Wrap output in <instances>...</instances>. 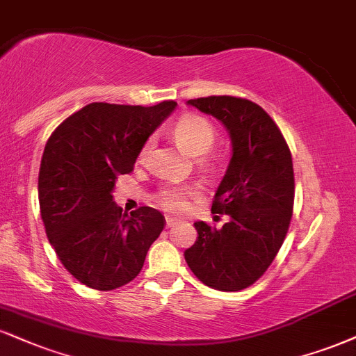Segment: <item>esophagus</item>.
I'll use <instances>...</instances> for the list:
<instances>
[{"label": "esophagus", "instance_id": "1", "mask_svg": "<svg viewBox=\"0 0 356 356\" xmlns=\"http://www.w3.org/2000/svg\"><path fill=\"white\" fill-rule=\"evenodd\" d=\"M175 224H177V220L174 217H165V227H174Z\"/></svg>", "mask_w": 356, "mask_h": 356}]
</instances>
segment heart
I'll use <instances>...</instances> for the list:
<instances>
[{"instance_id":"obj_1","label":"heart","mask_w":356,"mask_h":356,"mask_svg":"<svg viewBox=\"0 0 356 356\" xmlns=\"http://www.w3.org/2000/svg\"><path fill=\"white\" fill-rule=\"evenodd\" d=\"M174 137L187 154L200 157L211 151L213 140H216V129L211 121H207L202 115L187 114L175 122ZM149 147H151V140L144 144L143 151L139 154L140 159H144ZM194 194L195 191L192 187L167 186L157 194V202L169 212H182L187 207V199Z\"/></svg>"}]
</instances>
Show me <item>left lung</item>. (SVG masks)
I'll list each match as a JSON object with an SVG mask.
<instances>
[{"mask_svg": "<svg viewBox=\"0 0 356 356\" xmlns=\"http://www.w3.org/2000/svg\"><path fill=\"white\" fill-rule=\"evenodd\" d=\"M224 124L232 157L213 197L222 229L195 222L197 241L184 252L194 275L212 289L238 292L264 275L280 250L293 211V165L277 124L255 102L232 96L187 101Z\"/></svg>", "mask_w": 356, "mask_h": 356, "instance_id": "obj_1", "label": "left lung"}]
</instances>
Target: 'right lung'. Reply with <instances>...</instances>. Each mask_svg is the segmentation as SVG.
<instances>
[{
	"mask_svg": "<svg viewBox=\"0 0 356 356\" xmlns=\"http://www.w3.org/2000/svg\"><path fill=\"white\" fill-rule=\"evenodd\" d=\"M175 101L151 108L91 102L46 143L38 197L48 241L81 284L114 290L134 280L164 229L152 207L131 216L113 200L119 174H129L144 144L172 114Z\"/></svg>",
	"mask_w": 356,
	"mask_h": 356,
	"instance_id": "add662e5",
	"label": "right lung"
}]
</instances>
